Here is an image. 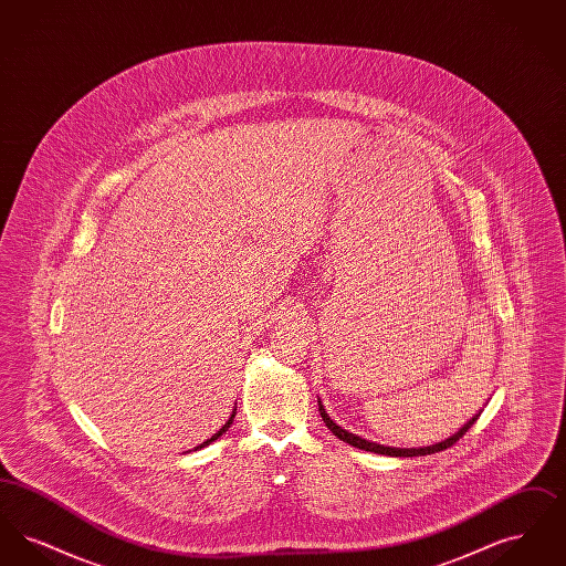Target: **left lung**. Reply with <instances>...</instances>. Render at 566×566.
<instances>
[{
	"label": "left lung",
	"instance_id": "1",
	"mask_svg": "<svg viewBox=\"0 0 566 566\" xmlns=\"http://www.w3.org/2000/svg\"><path fill=\"white\" fill-rule=\"evenodd\" d=\"M318 411H321V416H323L324 424L331 429V432L337 437V439H342V441H346V443H350L354 448H358V450H365V452H374V454H384V457H427V454H434V452H443V450H448L450 446H454L458 439L464 434V432L469 431L473 424H475V420L480 418V413H475L467 424H462L460 429H458L454 434H450L448 439H443V441H439V443H432V446H424V448H390V446H379L376 441H369V439H363V437H358V434H354V432L346 431V429H342L337 422H333L331 420V416L324 411V405L321 399H318Z\"/></svg>",
	"mask_w": 566,
	"mask_h": 566
}]
</instances>
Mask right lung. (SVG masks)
<instances>
[{
	"mask_svg": "<svg viewBox=\"0 0 566 566\" xmlns=\"http://www.w3.org/2000/svg\"><path fill=\"white\" fill-rule=\"evenodd\" d=\"M233 418H235V409H233V413H231V416H229V420H227V422H224V424H222V429H218V432H214V434H212V437H210V439H206V441H203V443H199V446H197V448H195V450H201V448H206V446H210V443H212V441H216V439H218V437H222V434H224V432L229 431V427H231V424H233Z\"/></svg>",
	"mask_w": 566,
	"mask_h": 566,
	"instance_id": "1",
	"label": "right lung"
}]
</instances>
